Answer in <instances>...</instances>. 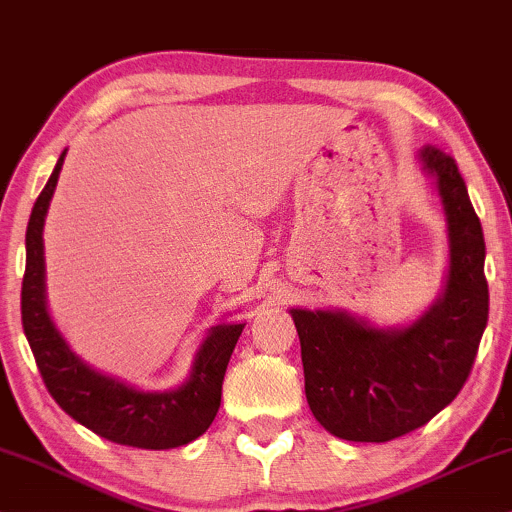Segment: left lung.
Wrapping results in <instances>:
<instances>
[{
	"label": "left lung",
	"instance_id": "obj_1",
	"mask_svg": "<svg viewBox=\"0 0 512 512\" xmlns=\"http://www.w3.org/2000/svg\"><path fill=\"white\" fill-rule=\"evenodd\" d=\"M437 184L449 238L442 293L409 326H373L345 309H290L314 418L347 442H390L423 428L456 399L489 319L482 224L456 160L418 153Z\"/></svg>",
	"mask_w": 512,
	"mask_h": 512
}]
</instances>
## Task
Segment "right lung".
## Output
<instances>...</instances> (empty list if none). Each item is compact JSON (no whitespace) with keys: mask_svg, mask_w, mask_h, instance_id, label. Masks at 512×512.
Listing matches in <instances>:
<instances>
[{"mask_svg":"<svg viewBox=\"0 0 512 512\" xmlns=\"http://www.w3.org/2000/svg\"><path fill=\"white\" fill-rule=\"evenodd\" d=\"M63 160L66 151L37 198L25 231L21 316L44 385L70 418L108 442L155 451L189 444L203 435L217 416L226 366L245 323L212 326L196 349L189 378L165 392L139 390L125 380L96 371L77 357L51 319L44 283L47 269L42 231Z\"/></svg>","mask_w":512,"mask_h":512,"instance_id":"right-lung-1","label":"right lung"}]
</instances>
